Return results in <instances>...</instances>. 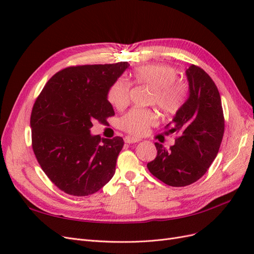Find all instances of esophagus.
Segmentation results:
<instances>
[{
	"label": "esophagus",
	"instance_id": "1",
	"mask_svg": "<svg viewBox=\"0 0 254 254\" xmlns=\"http://www.w3.org/2000/svg\"><path fill=\"white\" fill-rule=\"evenodd\" d=\"M124 141H125L126 143H128V144H133V143L140 142L141 140L139 139V137H134V136H126L125 139H124Z\"/></svg>",
	"mask_w": 254,
	"mask_h": 254
}]
</instances>
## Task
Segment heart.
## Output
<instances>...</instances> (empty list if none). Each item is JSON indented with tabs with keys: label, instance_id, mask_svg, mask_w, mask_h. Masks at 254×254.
Masks as SVG:
<instances>
[{
	"label": "heart",
	"instance_id": "b5f03b06",
	"mask_svg": "<svg viewBox=\"0 0 254 254\" xmlns=\"http://www.w3.org/2000/svg\"><path fill=\"white\" fill-rule=\"evenodd\" d=\"M133 81L152 89V102L166 114L178 111L187 96V86L177 79L174 67L165 64H147L134 68ZM130 84L125 79H118L108 92V99L117 109H124L129 103ZM157 114L147 109L134 108L121 120L125 131L141 135L157 122Z\"/></svg>",
	"mask_w": 254,
	"mask_h": 254
}]
</instances>
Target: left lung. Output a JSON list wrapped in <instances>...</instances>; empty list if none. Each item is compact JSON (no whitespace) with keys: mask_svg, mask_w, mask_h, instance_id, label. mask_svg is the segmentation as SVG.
Instances as JSON below:
<instances>
[{"mask_svg":"<svg viewBox=\"0 0 254 254\" xmlns=\"http://www.w3.org/2000/svg\"><path fill=\"white\" fill-rule=\"evenodd\" d=\"M186 75L189 96L168 129L177 134L175 145L165 148L156 143L157 157L147 164L156 178L171 187L190 186L201 178L216 158L225 131L221 99L212 78L193 64Z\"/></svg>","mask_w":254,"mask_h":254,"instance_id":"left-lung-1","label":"left lung"}]
</instances>
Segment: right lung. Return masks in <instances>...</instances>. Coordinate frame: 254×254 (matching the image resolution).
Instances as JSON below:
<instances>
[{
    "mask_svg": "<svg viewBox=\"0 0 254 254\" xmlns=\"http://www.w3.org/2000/svg\"><path fill=\"white\" fill-rule=\"evenodd\" d=\"M129 66L79 65L56 73L45 84L30 117L35 156L57 188L73 196L96 193L108 183L124 140L91 134L93 122L114 115L112 84Z\"/></svg>",
    "mask_w": 254,
    "mask_h": 254,
    "instance_id": "right-lung-1",
    "label": "right lung"
}]
</instances>
